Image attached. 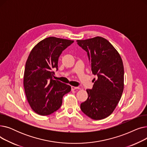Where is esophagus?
<instances>
[{
  "label": "esophagus",
  "instance_id": "esophagus-1",
  "mask_svg": "<svg viewBox=\"0 0 147 147\" xmlns=\"http://www.w3.org/2000/svg\"><path fill=\"white\" fill-rule=\"evenodd\" d=\"M81 88L79 87H76V86H71V90H74L76 89H80Z\"/></svg>",
  "mask_w": 147,
  "mask_h": 147
}]
</instances>
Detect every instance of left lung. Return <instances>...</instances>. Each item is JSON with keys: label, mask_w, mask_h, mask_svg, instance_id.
<instances>
[{"label": "left lung", "mask_w": 147, "mask_h": 147, "mask_svg": "<svg viewBox=\"0 0 147 147\" xmlns=\"http://www.w3.org/2000/svg\"><path fill=\"white\" fill-rule=\"evenodd\" d=\"M88 53L92 73L98 78L88 97L80 104L82 111L94 120L111 115L117 107L124 89V67L120 54L105 38L97 36L76 40Z\"/></svg>", "instance_id": "obj_1"}]
</instances>
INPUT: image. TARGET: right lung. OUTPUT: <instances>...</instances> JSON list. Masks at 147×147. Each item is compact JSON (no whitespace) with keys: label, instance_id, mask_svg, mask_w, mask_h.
Instances as JSON below:
<instances>
[{"label":"right lung","instance_id":"obj_1","mask_svg":"<svg viewBox=\"0 0 147 147\" xmlns=\"http://www.w3.org/2000/svg\"><path fill=\"white\" fill-rule=\"evenodd\" d=\"M74 40L49 37L38 42L31 51L26 63L24 87L32 109L41 115L58 110L63 96L71 91V86L52 79L54 68L58 69V59Z\"/></svg>","mask_w":147,"mask_h":147}]
</instances>
